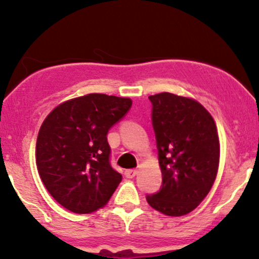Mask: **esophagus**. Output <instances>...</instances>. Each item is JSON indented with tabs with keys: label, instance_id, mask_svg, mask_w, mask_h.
<instances>
[{
	"label": "esophagus",
	"instance_id": "34e87169",
	"mask_svg": "<svg viewBox=\"0 0 259 259\" xmlns=\"http://www.w3.org/2000/svg\"><path fill=\"white\" fill-rule=\"evenodd\" d=\"M124 174H125L126 178L132 179V178L138 175V170H136V169H127V170H125V173H124Z\"/></svg>",
	"mask_w": 259,
	"mask_h": 259
}]
</instances>
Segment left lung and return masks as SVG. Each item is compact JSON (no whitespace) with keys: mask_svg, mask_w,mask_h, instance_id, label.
Instances as JSON below:
<instances>
[{"mask_svg":"<svg viewBox=\"0 0 259 259\" xmlns=\"http://www.w3.org/2000/svg\"><path fill=\"white\" fill-rule=\"evenodd\" d=\"M148 99L162 189L146 200L165 215L189 214L204 200L218 174L221 145L214 119L190 97L160 92Z\"/></svg>","mask_w":259,"mask_h":259,"instance_id":"1","label":"left lung"}]
</instances>
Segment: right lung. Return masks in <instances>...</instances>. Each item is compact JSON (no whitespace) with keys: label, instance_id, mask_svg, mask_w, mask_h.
<instances>
[{"label":"right lung","instance_id":"obj_1","mask_svg":"<svg viewBox=\"0 0 259 259\" xmlns=\"http://www.w3.org/2000/svg\"><path fill=\"white\" fill-rule=\"evenodd\" d=\"M127 97L89 94L53 108L36 140L37 171L50 195L76 214L105 207L121 181L109 164L107 133L125 115Z\"/></svg>","mask_w":259,"mask_h":259}]
</instances>
